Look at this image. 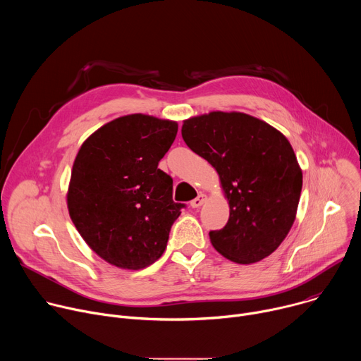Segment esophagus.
<instances>
[{
	"mask_svg": "<svg viewBox=\"0 0 361 361\" xmlns=\"http://www.w3.org/2000/svg\"><path fill=\"white\" fill-rule=\"evenodd\" d=\"M205 201H207V195L201 192V194H198V197H195V198L190 202V205H191L192 209H198V207H201V205H202Z\"/></svg>",
	"mask_w": 361,
	"mask_h": 361,
	"instance_id": "1",
	"label": "esophagus"
}]
</instances>
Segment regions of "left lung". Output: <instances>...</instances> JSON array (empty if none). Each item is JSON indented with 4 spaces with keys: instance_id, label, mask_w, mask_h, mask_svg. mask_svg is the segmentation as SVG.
I'll list each match as a JSON object with an SVG mask.
<instances>
[{
    "instance_id": "obj_1",
    "label": "left lung",
    "mask_w": 361,
    "mask_h": 361,
    "mask_svg": "<svg viewBox=\"0 0 361 361\" xmlns=\"http://www.w3.org/2000/svg\"><path fill=\"white\" fill-rule=\"evenodd\" d=\"M181 134L217 170L230 204L227 224L210 231L214 248L238 264L266 259L288 234L302 187L288 140L259 118L223 111L185 120Z\"/></svg>"
}]
</instances>
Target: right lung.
Listing matches in <instances>:
<instances>
[{
	"label": "right lung",
	"instance_id": "obj_1",
	"mask_svg": "<svg viewBox=\"0 0 361 361\" xmlns=\"http://www.w3.org/2000/svg\"><path fill=\"white\" fill-rule=\"evenodd\" d=\"M176 121L131 114L107 123L81 145L67 194L70 217L107 263L140 270L163 255L185 204L159 169L176 140Z\"/></svg>",
	"mask_w": 361,
	"mask_h": 361
}]
</instances>
